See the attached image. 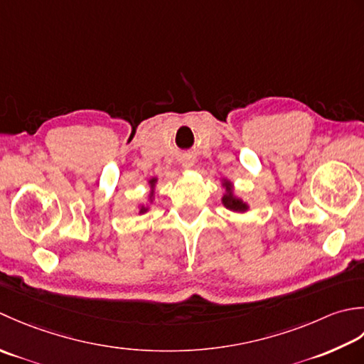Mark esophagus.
Masks as SVG:
<instances>
[{
	"instance_id": "obj_1",
	"label": "esophagus",
	"mask_w": 364,
	"mask_h": 364,
	"mask_svg": "<svg viewBox=\"0 0 364 364\" xmlns=\"http://www.w3.org/2000/svg\"><path fill=\"white\" fill-rule=\"evenodd\" d=\"M182 166H183L185 169H190V168L193 166V159H191V157H183V159H182Z\"/></svg>"
}]
</instances>
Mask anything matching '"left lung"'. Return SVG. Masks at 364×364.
<instances>
[{
    "instance_id": "obj_1",
    "label": "left lung",
    "mask_w": 364,
    "mask_h": 364,
    "mask_svg": "<svg viewBox=\"0 0 364 364\" xmlns=\"http://www.w3.org/2000/svg\"><path fill=\"white\" fill-rule=\"evenodd\" d=\"M223 187L226 188V193L223 195V199H221V201H223L226 209L232 210V212H240V213H242V212H247V210H248V204L243 203L240 198L234 196L232 183L229 182V181H225Z\"/></svg>"
}]
</instances>
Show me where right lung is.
I'll list each match as a JSON object with an SVG mask.
<instances>
[{
    "mask_svg": "<svg viewBox=\"0 0 364 364\" xmlns=\"http://www.w3.org/2000/svg\"><path fill=\"white\" fill-rule=\"evenodd\" d=\"M155 182H157V177H152V179L149 181V185H151V188L154 190V187H155ZM152 199H154V191H151V195H149V203H152ZM147 210H149V205H139V213H146Z\"/></svg>",
    "mask_w": 364,
    "mask_h": 364,
    "instance_id": "1",
    "label": "right lung"
}]
</instances>
